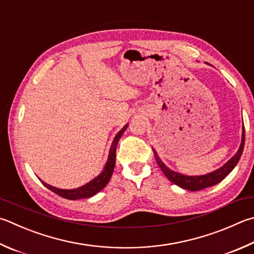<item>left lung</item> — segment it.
Masks as SVG:
<instances>
[{
  "instance_id": "obj_1",
  "label": "left lung",
  "mask_w": 254,
  "mask_h": 254,
  "mask_svg": "<svg viewBox=\"0 0 254 254\" xmlns=\"http://www.w3.org/2000/svg\"><path fill=\"white\" fill-rule=\"evenodd\" d=\"M244 140H246V132H244V126H243L241 144H240L237 153L234 154L227 163H224L221 168L216 169L210 173L202 174V175H187V174L175 172L173 170L168 168L167 165L162 162V160H161L160 156L158 155V152H156L154 149H153V152H154L156 163H158L160 169L162 170V172L164 173L165 177L170 180V181L174 184H177L178 187L184 189V190L199 191V190H203V189L213 187L215 184H218L219 182L222 181V180L227 177V175L231 172L234 168H236V165L238 164L240 158H241L242 155L243 147H244Z\"/></svg>"
}]
</instances>
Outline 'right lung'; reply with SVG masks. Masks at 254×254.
<instances>
[{
    "label": "right lung",
    "mask_w": 254,
    "mask_h": 254,
    "mask_svg": "<svg viewBox=\"0 0 254 254\" xmlns=\"http://www.w3.org/2000/svg\"><path fill=\"white\" fill-rule=\"evenodd\" d=\"M127 126L128 124H126V126H124L121 130L118 132V134L115 135V137L113 139L112 145L110 147L108 161L104 165L102 172H101L98 177H95L93 180H91L90 182H87L86 184H84V186L75 188V189H59V188L50 186V184L45 183L44 181H42V180H41V182H42L44 184V187H47L49 190L57 193L58 195L64 197V199L79 200V199H87V197L95 195L96 193H99L103 188L107 187L110 179L112 177L114 165H115V158H117V156H115V152H117L118 142L120 139H121L123 133L126 132Z\"/></svg>",
    "instance_id": "right-lung-1"
}]
</instances>
